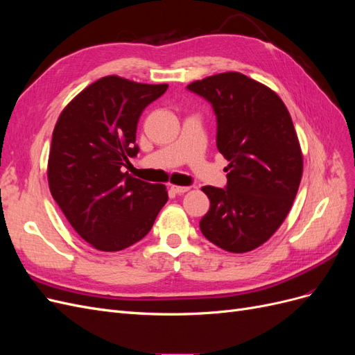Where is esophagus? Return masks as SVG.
Returning <instances> with one entry per match:
<instances>
[{
	"label": "esophagus",
	"mask_w": 355,
	"mask_h": 355,
	"mask_svg": "<svg viewBox=\"0 0 355 355\" xmlns=\"http://www.w3.org/2000/svg\"><path fill=\"white\" fill-rule=\"evenodd\" d=\"M170 191H171V192H175V194H178V196H182V194H185V192H188V191H189V187L171 185V187H170Z\"/></svg>",
	"instance_id": "obj_1"
}]
</instances>
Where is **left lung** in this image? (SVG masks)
I'll return each instance as SVG.
<instances>
[{
  "label": "left lung",
  "instance_id": "obj_1",
  "mask_svg": "<svg viewBox=\"0 0 355 355\" xmlns=\"http://www.w3.org/2000/svg\"><path fill=\"white\" fill-rule=\"evenodd\" d=\"M216 115V146L230 161L225 188L202 187L210 209L204 237L231 253L262 245L280 228L302 178L304 159L292 116L278 94L240 72L191 83Z\"/></svg>",
  "mask_w": 355,
  "mask_h": 355
}]
</instances>
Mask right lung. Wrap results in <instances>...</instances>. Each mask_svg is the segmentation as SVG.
Listing matches in <instances>:
<instances>
[{
    "mask_svg": "<svg viewBox=\"0 0 355 355\" xmlns=\"http://www.w3.org/2000/svg\"><path fill=\"white\" fill-rule=\"evenodd\" d=\"M167 87L103 77L75 96L55 125L50 192L72 228L94 249L118 252L142 240L168 200L164 185L123 170L128 157L139 153V116Z\"/></svg>",
    "mask_w": 355,
    "mask_h": 355,
    "instance_id": "right-lung-1",
    "label": "right lung"
}]
</instances>
